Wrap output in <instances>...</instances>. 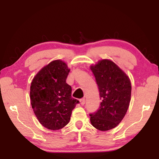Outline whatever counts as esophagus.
<instances>
[{
	"label": "esophagus",
	"mask_w": 159,
	"mask_h": 159,
	"mask_svg": "<svg viewBox=\"0 0 159 159\" xmlns=\"http://www.w3.org/2000/svg\"><path fill=\"white\" fill-rule=\"evenodd\" d=\"M80 104H81L82 106H83L85 104V99L84 98L80 99Z\"/></svg>",
	"instance_id": "esophagus-1"
}]
</instances>
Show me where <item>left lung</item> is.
I'll return each mask as SVG.
<instances>
[{"label":"left lung","instance_id":"8db88e82","mask_svg":"<svg viewBox=\"0 0 159 159\" xmlns=\"http://www.w3.org/2000/svg\"><path fill=\"white\" fill-rule=\"evenodd\" d=\"M102 99L98 111L90 114V122L99 130H111L119 124L127 112L131 97V83L116 64L102 60L91 66Z\"/></svg>","mask_w":159,"mask_h":159}]
</instances>
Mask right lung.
Wrapping results in <instances>:
<instances>
[{
	"label": "right lung",
	"mask_w": 159,
	"mask_h": 159,
	"mask_svg": "<svg viewBox=\"0 0 159 159\" xmlns=\"http://www.w3.org/2000/svg\"><path fill=\"white\" fill-rule=\"evenodd\" d=\"M69 71L64 61H52L31 82L32 108L39 122L49 130H60L68 124L72 110L79 103L71 98V87L66 83Z\"/></svg>",
	"instance_id": "1"
}]
</instances>
